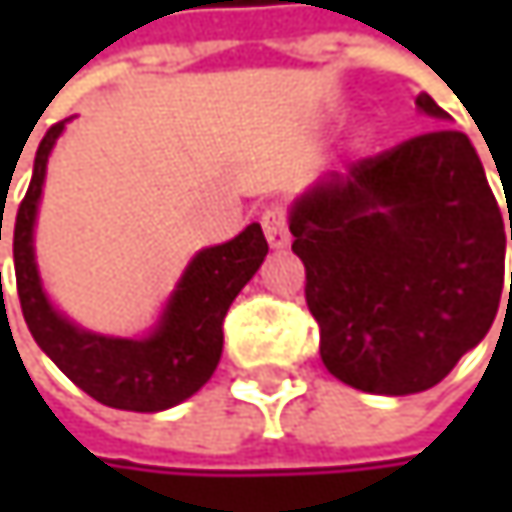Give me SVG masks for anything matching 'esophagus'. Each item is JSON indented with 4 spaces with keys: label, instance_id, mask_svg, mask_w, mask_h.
<instances>
[{
    "label": "esophagus",
    "instance_id": "esophagus-1",
    "mask_svg": "<svg viewBox=\"0 0 512 512\" xmlns=\"http://www.w3.org/2000/svg\"><path fill=\"white\" fill-rule=\"evenodd\" d=\"M260 225H263V234L269 240L272 249H287L290 246V228H287V210L281 204H272L263 210L260 216Z\"/></svg>",
    "mask_w": 512,
    "mask_h": 512
}]
</instances>
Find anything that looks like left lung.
Returning <instances> with one entry per match:
<instances>
[{"label":"left lung","mask_w":512,"mask_h":512,"mask_svg":"<svg viewBox=\"0 0 512 512\" xmlns=\"http://www.w3.org/2000/svg\"><path fill=\"white\" fill-rule=\"evenodd\" d=\"M415 103L451 118L430 94ZM290 234L320 358L358 391L400 397L439 385L498 314L507 228L460 130L332 171L293 201Z\"/></svg>","instance_id":"8db88e82"}]
</instances>
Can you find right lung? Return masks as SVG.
<instances>
[{"label": "right lung", "instance_id": "1", "mask_svg": "<svg viewBox=\"0 0 512 512\" xmlns=\"http://www.w3.org/2000/svg\"><path fill=\"white\" fill-rule=\"evenodd\" d=\"M64 121L52 124L38 145L29 192L14 219V272L26 326L38 347L97 403L127 412H162L192 397L222 358V323L237 293L252 281L269 252L260 225L192 257L171 293L156 329L136 338H106L79 329L50 305L35 263V216L47 177V159ZM2 240V216H0Z\"/></svg>", "mask_w": 512, "mask_h": 512}]
</instances>
